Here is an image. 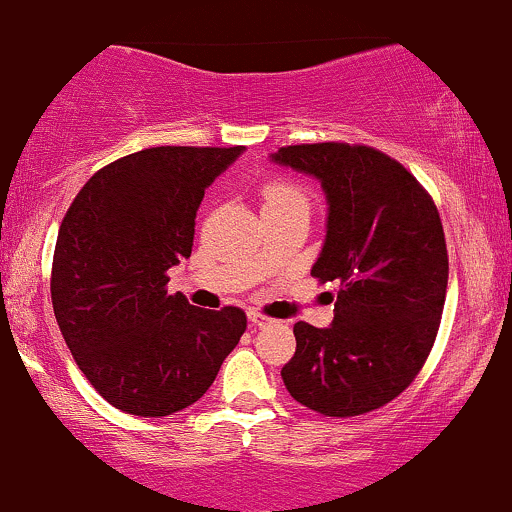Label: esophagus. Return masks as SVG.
I'll use <instances>...</instances> for the list:
<instances>
[{
    "mask_svg": "<svg viewBox=\"0 0 512 512\" xmlns=\"http://www.w3.org/2000/svg\"><path fill=\"white\" fill-rule=\"evenodd\" d=\"M247 319H250V326H255V328H265V326H272L274 324L270 316L257 314V311H250V314H247Z\"/></svg>",
    "mask_w": 512,
    "mask_h": 512,
    "instance_id": "1",
    "label": "esophagus"
}]
</instances>
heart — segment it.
Wrapping results in <instances>:
<instances>
[{
	"label": "heart",
	"mask_w": 512,
	"mask_h": 512,
	"mask_svg": "<svg viewBox=\"0 0 512 512\" xmlns=\"http://www.w3.org/2000/svg\"><path fill=\"white\" fill-rule=\"evenodd\" d=\"M262 196H265V208L284 206V203H294V201H306L301 188L292 184H282V181L265 186V193H262Z\"/></svg>",
	"instance_id": "b5f03b06"
}]
</instances>
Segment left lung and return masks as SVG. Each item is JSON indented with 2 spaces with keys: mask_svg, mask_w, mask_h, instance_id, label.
I'll use <instances>...</instances> for the list:
<instances>
[{
  "mask_svg": "<svg viewBox=\"0 0 512 512\" xmlns=\"http://www.w3.org/2000/svg\"><path fill=\"white\" fill-rule=\"evenodd\" d=\"M270 161L321 184L326 238L311 274L338 284L331 326H294L284 385L326 417L378 410L412 383L437 338L449 279L437 206L378 149L297 144Z\"/></svg>",
  "mask_w": 512,
  "mask_h": 512,
  "instance_id": "1",
  "label": "left lung"
}]
</instances>
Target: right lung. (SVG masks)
<instances>
[{
  "label": "right lung",
  "mask_w": 512,
  "mask_h": 512,
  "mask_svg": "<svg viewBox=\"0 0 512 512\" xmlns=\"http://www.w3.org/2000/svg\"><path fill=\"white\" fill-rule=\"evenodd\" d=\"M245 147H152L112 161L63 218L53 252L58 328L90 385L117 410L166 417L213 385L247 319L166 292L191 257L206 188Z\"/></svg>",
  "instance_id": "add662e5"
}]
</instances>
